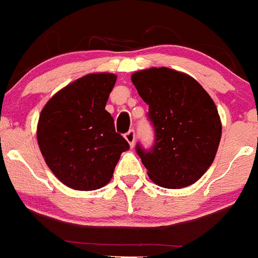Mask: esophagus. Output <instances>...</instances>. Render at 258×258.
<instances>
[{
    "label": "esophagus",
    "mask_w": 258,
    "mask_h": 258,
    "mask_svg": "<svg viewBox=\"0 0 258 258\" xmlns=\"http://www.w3.org/2000/svg\"><path fill=\"white\" fill-rule=\"evenodd\" d=\"M125 139H126L127 143L131 144V148H133V147H134V142H136V132H134L133 129L127 132V133L125 134Z\"/></svg>",
    "instance_id": "obj_1"
}]
</instances>
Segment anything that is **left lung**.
Returning a JSON list of instances; mask_svg holds the SVG:
<instances>
[{
  "instance_id": "obj_1",
  "label": "left lung",
  "mask_w": 258,
  "mask_h": 258,
  "mask_svg": "<svg viewBox=\"0 0 258 258\" xmlns=\"http://www.w3.org/2000/svg\"><path fill=\"white\" fill-rule=\"evenodd\" d=\"M132 82L149 106L156 136L148 151L137 144L149 178L166 188L195 183L214 161L222 137L213 99L192 77L167 67L133 73Z\"/></svg>"
}]
</instances>
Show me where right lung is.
Listing matches in <instances>:
<instances>
[{
  "label": "right lung",
  "mask_w": 258,
  "mask_h": 258,
  "mask_svg": "<svg viewBox=\"0 0 258 258\" xmlns=\"http://www.w3.org/2000/svg\"><path fill=\"white\" fill-rule=\"evenodd\" d=\"M115 82L112 73L86 75L58 91L41 110L39 148L51 172L68 187H104L120 154L129 149L105 110Z\"/></svg>",
  "instance_id": "1"
}]
</instances>
